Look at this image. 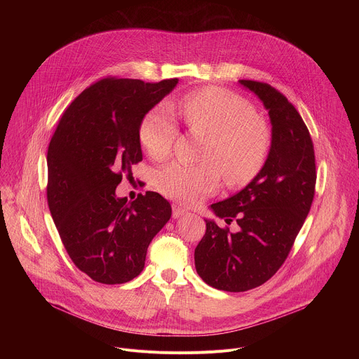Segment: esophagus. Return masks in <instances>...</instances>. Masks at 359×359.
I'll use <instances>...</instances> for the list:
<instances>
[{"label": "esophagus", "mask_w": 359, "mask_h": 359, "mask_svg": "<svg viewBox=\"0 0 359 359\" xmlns=\"http://www.w3.org/2000/svg\"><path fill=\"white\" fill-rule=\"evenodd\" d=\"M186 213H187V210L183 209V208H180V206H176V204H173V206H172V217H173V219H179V217H182L183 215H186Z\"/></svg>", "instance_id": "1"}]
</instances>
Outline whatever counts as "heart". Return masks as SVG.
Segmentation results:
<instances>
[{
    "label": "heart",
    "instance_id": "heart-1",
    "mask_svg": "<svg viewBox=\"0 0 359 359\" xmlns=\"http://www.w3.org/2000/svg\"><path fill=\"white\" fill-rule=\"evenodd\" d=\"M182 109L191 130L208 135L200 153L204 162H175L161 169L156 186L162 194L194 204L219 189L220 173L229 186L240 187L262 172L270 153L271 133L250 100L231 90L209 86L184 96ZM177 133V122L168 104L151 108L137 130L142 147L155 161L170 155Z\"/></svg>",
    "mask_w": 359,
    "mask_h": 359
}]
</instances>
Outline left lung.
I'll return each instance as SVG.
<instances>
[{"mask_svg":"<svg viewBox=\"0 0 359 359\" xmlns=\"http://www.w3.org/2000/svg\"><path fill=\"white\" fill-rule=\"evenodd\" d=\"M264 104L271 121V147L262 172L243 190L212 204L238 231L206 222L194 250L196 271L213 288L241 292L269 281L284 264L316 193L314 144L298 111L269 83L241 79Z\"/></svg>","mask_w":359,"mask_h":359,"instance_id":"obj_1","label":"left lung"}]
</instances>
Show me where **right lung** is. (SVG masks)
Segmentation results:
<instances>
[{
    "mask_svg": "<svg viewBox=\"0 0 359 359\" xmlns=\"http://www.w3.org/2000/svg\"><path fill=\"white\" fill-rule=\"evenodd\" d=\"M177 82L100 79L74 99L49 142V212L71 260L96 283L137 277L150 241L172 216L169 201L156 191L129 203L115 190L142 161V118Z\"/></svg>",
    "mask_w": 359,
    "mask_h": 359,
    "instance_id": "right-lung-1",
    "label": "right lung"
}]
</instances>
